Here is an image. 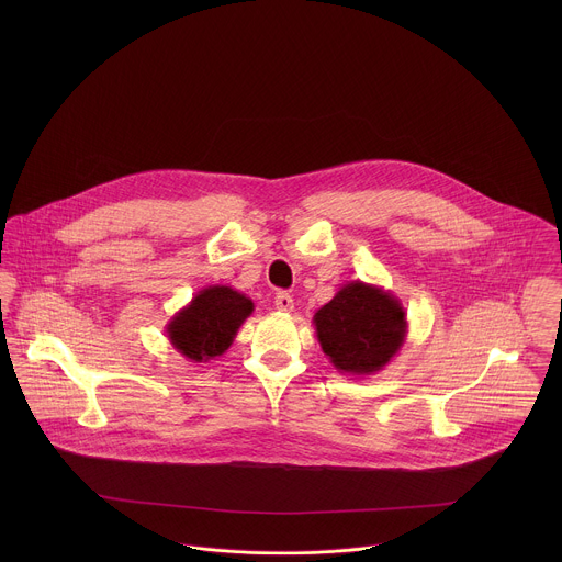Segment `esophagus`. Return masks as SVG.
I'll list each match as a JSON object with an SVG mask.
<instances>
[{
	"label": "esophagus",
	"mask_w": 562,
	"mask_h": 562,
	"mask_svg": "<svg viewBox=\"0 0 562 562\" xmlns=\"http://www.w3.org/2000/svg\"><path fill=\"white\" fill-rule=\"evenodd\" d=\"M274 307H277L279 312H283V314H290V312L294 310V299H292L288 292H279V294L274 296Z\"/></svg>",
	"instance_id": "1"
}]
</instances>
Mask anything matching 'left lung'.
Wrapping results in <instances>:
<instances>
[{"label":"left lung","instance_id":"left-lung-1","mask_svg":"<svg viewBox=\"0 0 562 562\" xmlns=\"http://www.w3.org/2000/svg\"><path fill=\"white\" fill-rule=\"evenodd\" d=\"M322 352L341 372L372 376L406 339V312L390 290L363 281L344 283L314 314Z\"/></svg>","mask_w":562,"mask_h":562}]
</instances>
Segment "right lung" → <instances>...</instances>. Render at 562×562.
<instances>
[{"mask_svg":"<svg viewBox=\"0 0 562 562\" xmlns=\"http://www.w3.org/2000/svg\"><path fill=\"white\" fill-rule=\"evenodd\" d=\"M252 310V301L232 285H207L168 321L166 337L188 361L207 363L229 350Z\"/></svg>","mask_w":562,"mask_h":562,"instance_id":"obj_1","label":"right lung"}]
</instances>
